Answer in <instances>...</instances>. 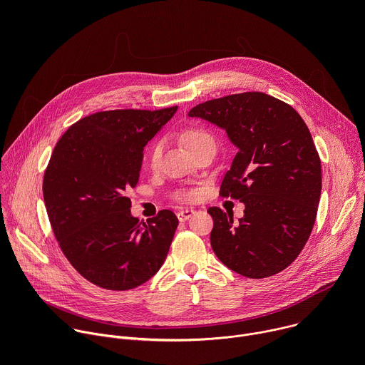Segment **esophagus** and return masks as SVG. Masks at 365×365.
Instances as JSON below:
<instances>
[{
    "label": "esophagus",
    "instance_id": "obj_1",
    "mask_svg": "<svg viewBox=\"0 0 365 365\" xmlns=\"http://www.w3.org/2000/svg\"><path fill=\"white\" fill-rule=\"evenodd\" d=\"M193 214H195L193 210H189V207H185V210H180L176 215H178V220H179L180 222H185V221H187Z\"/></svg>",
    "mask_w": 365,
    "mask_h": 365
}]
</instances>
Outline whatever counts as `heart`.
<instances>
[{
  "label": "heart",
  "instance_id": "obj_1",
  "mask_svg": "<svg viewBox=\"0 0 365 365\" xmlns=\"http://www.w3.org/2000/svg\"><path fill=\"white\" fill-rule=\"evenodd\" d=\"M180 141L192 153L202 144L214 143V137L210 131L202 128V127H189L180 133ZM160 158H162V143L158 141V143H154L150 148L148 159H147L148 166L151 169L158 168L160 163ZM196 196H197L196 190H183L176 195V197L182 199V200H193V199H196Z\"/></svg>",
  "mask_w": 365,
  "mask_h": 365
}]
</instances>
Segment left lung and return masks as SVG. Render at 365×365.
Wrapping results in <instances>:
<instances>
[{"label":"left lung","mask_w":365,"mask_h":365,"mask_svg":"<svg viewBox=\"0 0 365 365\" xmlns=\"http://www.w3.org/2000/svg\"><path fill=\"white\" fill-rule=\"evenodd\" d=\"M224 128L238 151L220 195L244 202V217L212 206L211 245L232 272L264 279L289 267L314 230L322 190L315 143L289 103L242 92L199 103L189 111Z\"/></svg>","instance_id":"8db88e82"}]
</instances>
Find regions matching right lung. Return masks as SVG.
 <instances>
[{
    "label": "right lung",
    "instance_id": "right-lung-1",
    "mask_svg": "<svg viewBox=\"0 0 365 365\" xmlns=\"http://www.w3.org/2000/svg\"><path fill=\"white\" fill-rule=\"evenodd\" d=\"M113 110L88 115L55 145L43 178L48 221L73 269L107 290H130L163 266L178 217L162 210L147 224L127 196L140 176L144 145L175 115Z\"/></svg>",
    "mask_w": 365,
    "mask_h": 365
}]
</instances>
